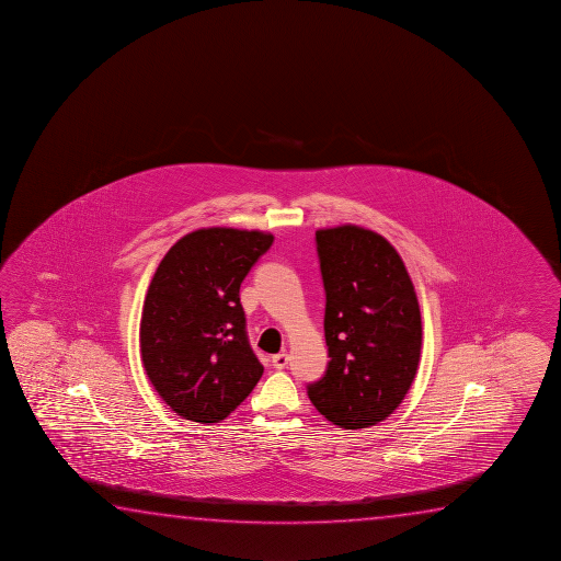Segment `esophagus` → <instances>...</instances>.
<instances>
[{
  "label": "esophagus",
  "instance_id": "obj_1",
  "mask_svg": "<svg viewBox=\"0 0 561 561\" xmlns=\"http://www.w3.org/2000/svg\"><path fill=\"white\" fill-rule=\"evenodd\" d=\"M272 365H274V368H277V370H282V368L289 365V355H287V353H277V355L272 357Z\"/></svg>",
  "mask_w": 561,
  "mask_h": 561
}]
</instances>
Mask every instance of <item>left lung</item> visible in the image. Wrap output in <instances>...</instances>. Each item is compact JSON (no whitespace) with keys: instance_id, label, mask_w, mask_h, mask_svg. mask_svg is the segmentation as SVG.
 <instances>
[{"instance_id":"1","label":"left lung","mask_w":561,"mask_h":561,"mask_svg":"<svg viewBox=\"0 0 561 561\" xmlns=\"http://www.w3.org/2000/svg\"><path fill=\"white\" fill-rule=\"evenodd\" d=\"M317 251L330 363L307 393L335 426L368 428L398 409L419 368L416 293L398 251L370 229H318Z\"/></svg>"}]
</instances>
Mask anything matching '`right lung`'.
Here are the masks:
<instances>
[{"label": "right lung", "mask_w": 561, "mask_h": 561, "mask_svg": "<svg viewBox=\"0 0 561 561\" xmlns=\"http://www.w3.org/2000/svg\"><path fill=\"white\" fill-rule=\"evenodd\" d=\"M272 233L196 229L165 252L148 285L140 357L158 396L193 423H219L259 383L239 289Z\"/></svg>", "instance_id": "right-lung-1"}]
</instances>
